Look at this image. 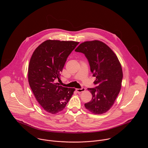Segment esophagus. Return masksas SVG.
Wrapping results in <instances>:
<instances>
[{
  "label": "esophagus",
  "instance_id": "obj_1",
  "mask_svg": "<svg viewBox=\"0 0 148 148\" xmlns=\"http://www.w3.org/2000/svg\"><path fill=\"white\" fill-rule=\"evenodd\" d=\"M76 90L78 93H81V92H83L85 90V88H80V89L77 88V89H76Z\"/></svg>",
  "mask_w": 148,
  "mask_h": 148
}]
</instances>
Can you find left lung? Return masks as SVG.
I'll use <instances>...</instances> for the list:
<instances>
[{"label": "left lung", "mask_w": 148, "mask_h": 148, "mask_svg": "<svg viewBox=\"0 0 148 148\" xmlns=\"http://www.w3.org/2000/svg\"><path fill=\"white\" fill-rule=\"evenodd\" d=\"M88 59L94 82L97 86L88 88L92 93L90 101L85 108L95 114L108 112L113 105L121 88L123 77L121 63L115 53L106 43L95 40L81 43L75 49Z\"/></svg>", "instance_id": "1"}]
</instances>
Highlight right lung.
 <instances>
[{"label": "right lung", "mask_w": 148, "mask_h": 148, "mask_svg": "<svg viewBox=\"0 0 148 148\" xmlns=\"http://www.w3.org/2000/svg\"><path fill=\"white\" fill-rule=\"evenodd\" d=\"M79 42L47 40L33 52L28 69L32 92L43 109L52 114L62 111L75 90L56 83L68 56Z\"/></svg>", "instance_id": "add662e5"}]
</instances>
